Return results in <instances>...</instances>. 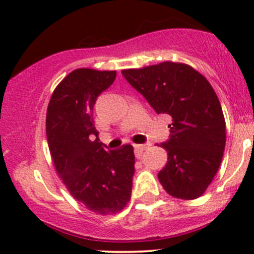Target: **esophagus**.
Instances as JSON below:
<instances>
[{
  "instance_id": "obj_1",
  "label": "esophagus",
  "mask_w": 254,
  "mask_h": 254,
  "mask_svg": "<svg viewBox=\"0 0 254 254\" xmlns=\"http://www.w3.org/2000/svg\"><path fill=\"white\" fill-rule=\"evenodd\" d=\"M151 146V143H146V145H134V148H135V153H136L137 157H140V156H142V152L146 150V148H148Z\"/></svg>"
}]
</instances>
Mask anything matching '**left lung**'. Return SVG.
<instances>
[{
    "mask_svg": "<svg viewBox=\"0 0 254 254\" xmlns=\"http://www.w3.org/2000/svg\"><path fill=\"white\" fill-rule=\"evenodd\" d=\"M122 73L153 111L172 119L170 137L161 143L168 151L158 172L165 190L186 200L199 198L216 175L226 143L224 113L211 84L190 66L171 61Z\"/></svg>",
    "mask_w": 254,
    "mask_h": 254,
    "instance_id": "obj_1",
    "label": "left lung"
}]
</instances>
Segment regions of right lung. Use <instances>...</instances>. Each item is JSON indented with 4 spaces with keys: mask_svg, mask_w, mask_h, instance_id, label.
I'll return each instance as SVG.
<instances>
[{
    "mask_svg": "<svg viewBox=\"0 0 254 254\" xmlns=\"http://www.w3.org/2000/svg\"><path fill=\"white\" fill-rule=\"evenodd\" d=\"M115 77V71H72L55 88L47 113L56 172L76 200L101 215L115 214L129 203L135 173L134 147L106 150L94 127L97 98Z\"/></svg>",
    "mask_w": 254,
    "mask_h": 254,
    "instance_id": "right-lung-1",
    "label": "right lung"
}]
</instances>
